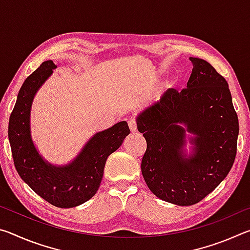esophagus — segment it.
I'll return each mask as SVG.
<instances>
[{"label":"esophagus","mask_w":250,"mask_h":250,"mask_svg":"<svg viewBox=\"0 0 250 250\" xmlns=\"http://www.w3.org/2000/svg\"><path fill=\"white\" fill-rule=\"evenodd\" d=\"M128 124H129V128L131 130V132H135L138 129V126H137V121H135L134 118H131V119L128 121Z\"/></svg>","instance_id":"esophagus-1"}]
</instances>
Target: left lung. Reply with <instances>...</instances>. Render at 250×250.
<instances>
[{
    "label": "left lung",
    "instance_id": "obj_1",
    "mask_svg": "<svg viewBox=\"0 0 250 250\" xmlns=\"http://www.w3.org/2000/svg\"><path fill=\"white\" fill-rule=\"evenodd\" d=\"M189 61L188 88L168 89L137 118L146 140L141 171L147 188L161 200L182 206L202 201L227 176L239 132L226 79L204 59ZM186 132L194 135L189 156L183 151Z\"/></svg>",
    "mask_w": 250,
    "mask_h": 250
}]
</instances>
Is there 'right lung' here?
Masks as SVG:
<instances>
[{"instance_id": "1", "label": "right lung", "mask_w": 250, "mask_h": 250, "mask_svg": "<svg viewBox=\"0 0 250 250\" xmlns=\"http://www.w3.org/2000/svg\"><path fill=\"white\" fill-rule=\"evenodd\" d=\"M56 67L53 61H46L25 79L8 121V140L21 179L46 202L70 208L90 200L98 191L105 161L122 145L130 129L121 121L96 133L67 166L56 167L45 161L33 143L29 118L34 96Z\"/></svg>"}]
</instances>
